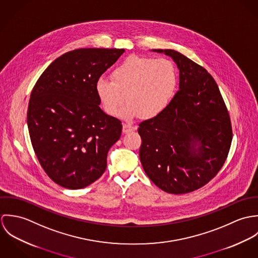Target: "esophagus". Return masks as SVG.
<instances>
[{"label":"esophagus","instance_id":"1","mask_svg":"<svg viewBox=\"0 0 258 258\" xmlns=\"http://www.w3.org/2000/svg\"><path fill=\"white\" fill-rule=\"evenodd\" d=\"M123 133H129V132H132L135 130L134 127H132L131 125H128V124H123Z\"/></svg>","mask_w":258,"mask_h":258}]
</instances>
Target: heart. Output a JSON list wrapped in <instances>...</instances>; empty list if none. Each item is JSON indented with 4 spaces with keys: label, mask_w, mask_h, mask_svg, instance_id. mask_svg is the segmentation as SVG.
I'll list each match as a JSON object with an SVG mask.
<instances>
[{
    "label": "heart",
    "mask_w": 258,
    "mask_h": 258,
    "mask_svg": "<svg viewBox=\"0 0 258 258\" xmlns=\"http://www.w3.org/2000/svg\"><path fill=\"white\" fill-rule=\"evenodd\" d=\"M111 77L112 80L96 81V95L111 116H116L127 100L129 104L121 113L125 120L159 116L169 105L177 86L176 69L167 58L131 55Z\"/></svg>",
    "instance_id": "1"
}]
</instances>
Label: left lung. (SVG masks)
<instances>
[{"label": "left lung", "instance_id": "1", "mask_svg": "<svg viewBox=\"0 0 258 258\" xmlns=\"http://www.w3.org/2000/svg\"><path fill=\"white\" fill-rule=\"evenodd\" d=\"M173 58L179 90L159 116L139 124L140 161L149 179L169 194H186L208 184L227 157L232 131L213 76L173 49H152Z\"/></svg>", "mask_w": 258, "mask_h": 258}]
</instances>
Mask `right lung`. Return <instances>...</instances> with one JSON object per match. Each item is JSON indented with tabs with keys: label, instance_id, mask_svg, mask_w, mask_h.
Returning <instances> with one entry per match:
<instances>
[{
	"label": "right lung",
	"instance_id": "add662e5",
	"mask_svg": "<svg viewBox=\"0 0 258 258\" xmlns=\"http://www.w3.org/2000/svg\"><path fill=\"white\" fill-rule=\"evenodd\" d=\"M123 48H79L52 61L34 86L28 128L37 160L57 184L78 189L104 173L121 121L99 107L95 84Z\"/></svg>",
	"mask_w": 258,
	"mask_h": 258
}]
</instances>
